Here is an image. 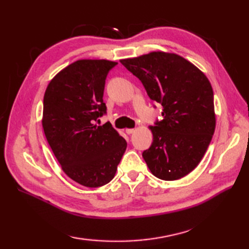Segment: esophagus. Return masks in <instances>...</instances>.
I'll return each mask as SVG.
<instances>
[{"label":"esophagus","mask_w":249,"mask_h":249,"mask_svg":"<svg viewBox=\"0 0 249 249\" xmlns=\"http://www.w3.org/2000/svg\"><path fill=\"white\" fill-rule=\"evenodd\" d=\"M135 131H136V129H135V128H127V129H126V134L131 135V134H134Z\"/></svg>","instance_id":"esophagus-1"}]
</instances>
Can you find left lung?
Wrapping results in <instances>:
<instances>
[{"mask_svg":"<svg viewBox=\"0 0 249 249\" xmlns=\"http://www.w3.org/2000/svg\"><path fill=\"white\" fill-rule=\"evenodd\" d=\"M162 106V120L150 126L153 142L142 153L153 176L178 179L199 165L214 135L213 89L198 67L176 53L150 52L120 61Z\"/></svg>","mask_w":249,"mask_h":249,"instance_id":"8db88e82","label":"left lung"}]
</instances>
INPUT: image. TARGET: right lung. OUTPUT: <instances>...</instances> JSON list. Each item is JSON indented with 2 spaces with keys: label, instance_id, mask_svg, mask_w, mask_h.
Returning <instances> with one entry per match:
<instances>
[{
  "label": "right lung",
  "instance_id": "right-lung-1",
  "mask_svg": "<svg viewBox=\"0 0 249 249\" xmlns=\"http://www.w3.org/2000/svg\"><path fill=\"white\" fill-rule=\"evenodd\" d=\"M116 64L78 60L55 75L44 95L47 141L66 176L86 187L109 183L127 146L111 124H95L107 110L106 78Z\"/></svg>",
  "mask_w": 249,
  "mask_h": 249
}]
</instances>
